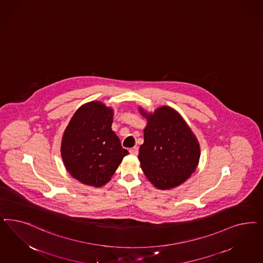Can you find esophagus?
Wrapping results in <instances>:
<instances>
[{
    "label": "esophagus",
    "mask_w": 263,
    "mask_h": 263,
    "mask_svg": "<svg viewBox=\"0 0 263 263\" xmlns=\"http://www.w3.org/2000/svg\"><path fill=\"white\" fill-rule=\"evenodd\" d=\"M129 153L130 154H133V155H136V156H137L138 155V148L137 147H134V148H130L129 150Z\"/></svg>",
    "instance_id": "34e87169"
}]
</instances>
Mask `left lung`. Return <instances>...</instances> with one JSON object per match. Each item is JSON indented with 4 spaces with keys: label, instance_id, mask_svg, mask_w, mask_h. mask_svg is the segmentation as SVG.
I'll return each mask as SVG.
<instances>
[{
    "label": "left lung",
    "instance_id": "8db88e82",
    "mask_svg": "<svg viewBox=\"0 0 263 263\" xmlns=\"http://www.w3.org/2000/svg\"><path fill=\"white\" fill-rule=\"evenodd\" d=\"M144 143L138 159L146 177L154 186L168 190L185 182L198 164L199 144L186 122L174 109L162 106L147 114Z\"/></svg>",
    "mask_w": 263,
    "mask_h": 263
}]
</instances>
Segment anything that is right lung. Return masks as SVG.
<instances>
[{"label":"right lung","instance_id":"1","mask_svg":"<svg viewBox=\"0 0 263 263\" xmlns=\"http://www.w3.org/2000/svg\"><path fill=\"white\" fill-rule=\"evenodd\" d=\"M113 111L100 102L84 104L66 128L61 154L72 177L90 186L110 180L128 152L111 129Z\"/></svg>","mask_w":263,"mask_h":263}]
</instances>
